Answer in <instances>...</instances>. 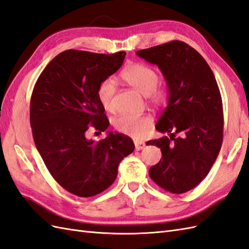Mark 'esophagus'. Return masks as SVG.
Returning <instances> with one entry per match:
<instances>
[{"mask_svg": "<svg viewBox=\"0 0 249 249\" xmlns=\"http://www.w3.org/2000/svg\"><path fill=\"white\" fill-rule=\"evenodd\" d=\"M134 144H135V150L139 151L144 148L145 143L143 142H141V141H134Z\"/></svg>", "mask_w": 249, "mask_h": 249, "instance_id": "esophagus-1", "label": "esophagus"}]
</instances>
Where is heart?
Segmentation results:
<instances>
[{"label":"heart","instance_id":"obj_1","mask_svg":"<svg viewBox=\"0 0 249 249\" xmlns=\"http://www.w3.org/2000/svg\"><path fill=\"white\" fill-rule=\"evenodd\" d=\"M120 79L139 93L148 96L154 105H160L167 98V89L163 86L157 84L159 75L151 66L143 63H131L126 65L120 72ZM115 84L111 79H106L97 89V98L101 107L107 112L114 110ZM116 131L134 138L143 137L153 125V119L148 114L133 115L120 114L113 120Z\"/></svg>","mask_w":249,"mask_h":249}]
</instances>
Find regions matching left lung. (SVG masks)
Instances as JSON below:
<instances>
[{
    "label": "left lung",
    "mask_w": 249,
    "mask_h": 249,
    "mask_svg": "<svg viewBox=\"0 0 249 249\" xmlns=\"http://www.w3.org/2000/svg\"><path fill=\"white\" fill-rule=\"evenodd\" d=\"M156 64L168 87V106L155 128L169 136L149 141L160 148V162L149 169L162 189L180 195L207 177L223 142V104L210 66L195 48L171 41L136 52Z\"/></svg>",
    "instance_id": "8db88e82"
}]
</instances>
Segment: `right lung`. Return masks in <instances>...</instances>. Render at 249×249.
Segmentation results:
<instances>
[{
    "label": "right lung",
    "instance_id": "add662e5",
    "mask_svg": "<svg viewBox=\"0 0 249 249\" xmlns=\"http://www.w3.org/2000/svg\"><path fill=\"white\" fill-rule=\"evenodd\" d=\"M124 57V52L65 51L46 65L35 84L30 126L36 147L52 177L77 196L107 189L119 162L134 151L132 139L121 133L108 132L99 142L87 138L90 126L101 133L110 124L97 89L120 69Z\"/></svg>",
    "mask_w": 249,
    "mask_h": 249
}]
</instances>
